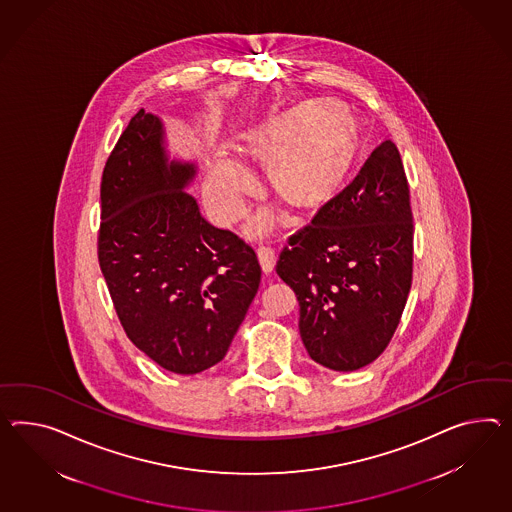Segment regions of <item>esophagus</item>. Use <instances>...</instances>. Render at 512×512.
Here are the masks:
<instances>
[{
	"label": "esophagus",
	"mask_w": 512,
	"mask_h": 512,
	"mask_svg": "<svg viewBox=\"0 0 512 512\" xmlns=\"http://www.w3.org/2000/svg\"><path fill=\"white\" fill-rule=\"evenodd\" d=\"M256 254H258V260H260V265H262L263 273H271L276 262L275 249H271L269 245H260L258 250H256Z\"/></svg>",
	"instance_id": "obj_1"
}]
</instances>
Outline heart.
Masks as SVG:
<instances>
[{
    "instance_id": "obj_1",
    "label": "heart",
    "mask_w": 512,
    "mask_h": 512,
    "mask_svg": "<svg viewBox=\"0 0 512 512\" xmlns=\"http://www.w3.org/2000/svg\"><path fill=\"white\" fill-rule=\"evenodd\" d=\"M243 152L269 165L276 197L297 215L330 208L351 184L362 156V133L338 102L295 105L243 135ZM256 180L241 163L219 158L206 180V198L219 221L230 223L245 211ZM269 217L256 221L258 228Z\"/></svg>"
}]
</instances>
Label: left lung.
Returning <instances> with one entry per match:
<instances>
[{
	"label": "left lung",
	"instance_id": "1",
	"mask_svg": "<svg viewBox=\"0 0 512 512\" xmlns=\"http://www.w3.org/2000/svg\"><path fill=\"white\" fill-rule=\"evenodd\" d=\"M412 258L407 174L397 146L384 141L278 256L276 275L297 295L310 358L334 371L379 358L407 304Z\"/></svg>",
	"mask_w": 512,
	"mask_h": 512
}]
</instances>
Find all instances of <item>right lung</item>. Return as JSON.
I'll return each instance as SVG.
<instances>
[{"label": "right lung", "instance_id": "add662e5", "mask_svg": "<svg viewBox=\"0 0 512 512\" xmlns=\"http://www.w3.org/2000/svg\"><path fill=\"white\" fill-rule=\"evenodd\" d=\"M167 159L161 120L137 111L102 174L98 262L120 325L156 364L195 375L219 364L258 293L256 252L211 226Z\"/></svg>", "mask_w": 512, "mask_h": 512}]
</instances>
